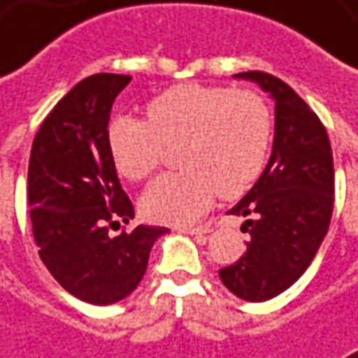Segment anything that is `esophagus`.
<instances>
[{
	"instance_id": "34e87169",
	"label": "esophagus",
	"mask_w": 358,
	"mask_h": 358,
	"mask_svg": "<svg viewBox=\"0 0 358 358\" xmlns=\"http://www.w3.org/2000/svg\"><path fill=\"white\" fill-rule=\"evenodd\" d=\"M181 231L189 234V236H196V238L201 236V238H203V236H208V234H210V228H208V226H196V228H183Z\"/></svg>"
}]
</instances>
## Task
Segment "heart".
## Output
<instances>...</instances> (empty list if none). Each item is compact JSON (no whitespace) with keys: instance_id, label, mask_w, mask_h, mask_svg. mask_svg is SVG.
<instances>
[{"instance_id":"1","label":"heart","mask_w":358,"mask_h":358,"mask_svg":"<svg viewBox=\"0 0 358 358\" xmlns=\"http://www.w3.org/2000/svg\"><path fill=\"white\" fill-rule=\"evenodd\" d=\"M273 138V115L250 90L183 83L148 105V122L115 118L107 144L117 171L140 181L162 164L165 146L181 144V173L162 175L142 194L150 220L187 226L214 199H238L263 173Z\"/></svg>"}]
</instances>
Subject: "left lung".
<instances>
[{"label": "left lung", "instance_id": "1", "mask_svg": "<svg viewBox=\"0 0 358 358\" xmlns=\"http://www.w3.org/2000/svg\"><path fill=\"white\" fill-rule=\"evenodd\" d=\"M234 78L255 81L275 101V140L265 171L230 214L245 216L248 250L220 268L224 287L248 302L290 288L310 267L334 212V155L325 127L290 85L265 71Z\"/></svg>", "mask_w": 358, "mask_h": 358}]
</instances>
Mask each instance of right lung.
Segmentation results:
<instances>
[{"label": "right lung", "instance_id": "1", "mask_svg": "<svg viewBox=\"0 0 358 358\" xmlns=\"http://www.w3.org/2000/svg\"><path fill=\"white\" fill-rule=\"evenodd\" d=\"M130 76L81 80L44 118L29 159L27 199L38 255L70 294L95 306L115 304L140 285L159 226L110 236L134 206L108 152L110 108Z\"/></svg>", "mask_w": 358, "mask_h": 358}]
</instances>
